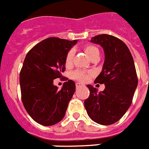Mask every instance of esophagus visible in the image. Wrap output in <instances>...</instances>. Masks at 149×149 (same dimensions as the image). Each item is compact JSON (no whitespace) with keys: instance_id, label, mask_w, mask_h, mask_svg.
<instances>
[{"instance_id":"1","label":"esophagus","mask_w":149,"mask_h":149,"mask_svg":"<svg viewBox=\"0 0 149 149\" xmlns=\"http://www.w3.org/2000/svg\"><path fill=\"white\" fill-rule=\"evenodd\" d=\"M83 84H81V83H76V87H77V88H79V87H81V86H83Z\"/></svg>"}]
</instances>
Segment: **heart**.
<instances>
[{
	"label": "heart",
	"instance_id": "1",
	"mask_svg": "<svg viewBox=\"0 0 149 149\" xmlns=\"http://www.w3.org/2000/svg\"><path fill=\"white\" fill-rule=\"evenodd\" d=\"M83 49L84 53L87 55V56L93 60L95 58H99L100 56V49L97 47L92 44H86L83 47ZM73 56H74V52L72 49H70L67 52L66 56H65V60L64 63L65 66L67 68H70L72 66V61H73ZM90 72L85 70H76L72 72V78L77 81L84 83L88 80V79L90 77Z\"/></svg>",
	"mask_w": 149,
	"mask_h": 149
}]
</instances>
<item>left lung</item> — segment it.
I'll use <instances>...</instances> for the list:
<instances>
[{
    "label": "left lung",
    "mask_w": 149,
    "mask_h": 149,
    "mask_svg": "<svg viewBox=\"0 0 149 149\" xmlns=\"http://www.w3.org/2000/svg\"><path fill=\"white\" fill-rule=\"evenodd\" d=\"M91 42L102 46L105 61L102 72L95 83L105 84L103 91L87 85L89 96L84 101L86 112L92 120L108 125L118 122L131 106L138 77L133 58L123 41L109 34L92 37Z\"/></svg>",
    "instance_id": "8db88e82"
}]
</instances>
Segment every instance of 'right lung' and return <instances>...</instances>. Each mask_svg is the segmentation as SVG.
I'll use <instances>...</instances> for the list:
<instances>
[{"instance_id":"1","label":"right lung","mask_w":149,"mask_h":149,"mask_svg":"<svg viewBox=\"0 0 149 149\" xmlns=\"http://www.w3.org/2000/svg\"><path fill=\"white\" fill-rule=\"evenodd\" d=\"M77 42L49 37L35 45L24 59L20 72L21 100L30 116L40 125H55L65 116L75 83L66 81L58 89L54 79L63 77L65 56Z\"/></svg>"}]
</instances>
